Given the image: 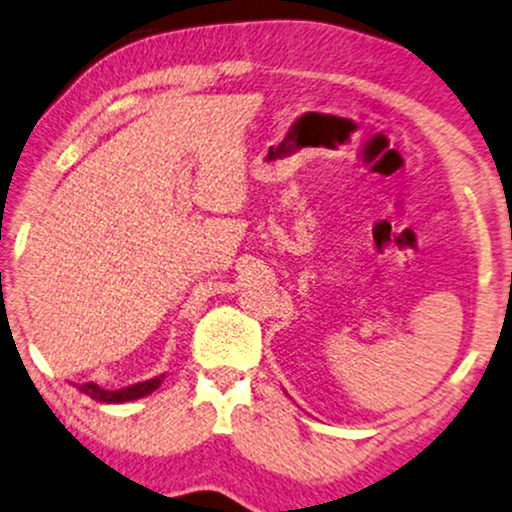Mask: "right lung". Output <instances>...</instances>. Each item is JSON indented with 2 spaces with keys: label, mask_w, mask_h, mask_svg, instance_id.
<instances>
[{
  "label": "right lung",
  "mask_w": 512,
  "mask_h": 512,
  "mask_svg": "<svg viewBox=\"0 0 512 512\" xmlns=\"http://www.w3.org/2000/svg\"><path fill=\"white\" fill-rule=\"evenodd\" d=\"M164 381V374H159L155 379H147V381H140V384H133V386H126V389H119V391H107L102 389V386L92 384H80L78 391L85 393V396H90L92 400H100V403H128V400H138L143 396H150L152 391H157L159 386H162Z\"/></svg>",
  "instance_id": "right-lung-1"
}]
</instances>
